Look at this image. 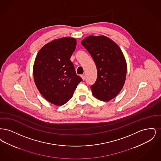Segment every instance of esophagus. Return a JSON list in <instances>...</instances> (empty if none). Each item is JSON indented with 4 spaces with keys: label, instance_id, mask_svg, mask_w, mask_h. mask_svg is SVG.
<instances>
[{
    "label": "esophagus",
    "instance_id": "34e87169",
    "mask_svg": "<svg viewBox=\"0 0 161 161\" xmlns=\"http://www.w3.org/2000/svg\"><path fill=\"white\" fill-rule=\"evenodd\" d=\"M81 77L82 78V79H83V80H84V79H85V75H81Z\"/></svg>",
    "mask_w": 161,
    "mask_h": 161
}]
</instances>
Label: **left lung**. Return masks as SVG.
Returning <instances> with one entry per match:
<instances>
[{
  "label": "left lung",
  "instance_id": "obj_1",
  "mask_svg": "<svg viewBox=\"0 0 161 161\" xmlns=\"http://www.w3.org/2000/svg\"><path fill=\"white\" fill-rule=\"evenodd\" d=\"M81 45L91 54L97 69V78L91 86L97 98L108 101L119 93L125 83L127 64L119 47L104 36H90Z\"/></svg>",
  "mask_w": 161,
  "mask_h": 161
}]
</instances>
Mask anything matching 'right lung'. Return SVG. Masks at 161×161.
<instances>
[{"label":"right lung","instance_id":"obj_1","mask_svg":"<svg viewBox=\"0 0 161 161\" xmlns=\"http://www.w3.org/2000/svg\"><path fill=\"white\" fill-rule=\"evenodd\" d=\"M76 45L74 38L56 39L42 47L36 58L33 67L36 85L42 96L55 105L66 104L83 80L70 60Z\"/></svg>","mask_w":161,"mask_h":161}]
</instances>
